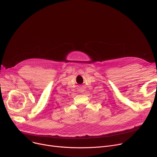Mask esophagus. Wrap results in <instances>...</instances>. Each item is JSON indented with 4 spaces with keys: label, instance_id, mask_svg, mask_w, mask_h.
Here are the masks:
<instances>
[{
    "label": "esophagus",
    "instance_id": "1",
    "mask_svg": "<svg viewBox=\"0 0 157 157\" xmlns=\"http://www.w3.org/2000/svg\"><path fill=\"white\" fill-rule=\"evenodd\" d=\"M85 91V90H84V89L83 88H81L80 89V92H82V93H83V92Z\"/></svg>",
    "mask_w": 157,
    "mask_h": 157
}]
</instances>
